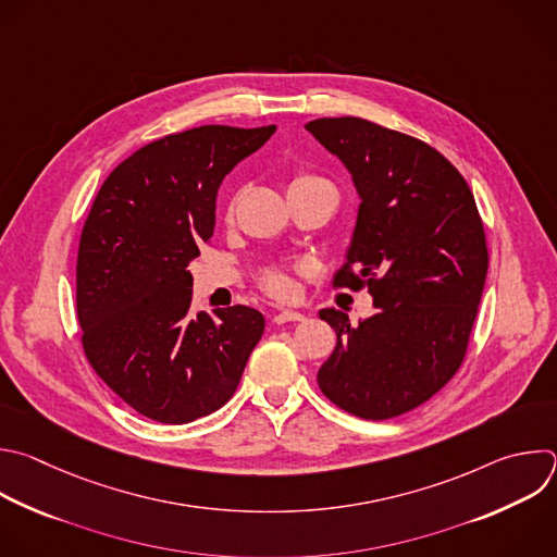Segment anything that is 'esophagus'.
Returning <instances> with one entry per match:
<instances>
[{"instance_id":"esophagus-1","label":"esophagus","mask_w":557,"mask_h":557,"mask_svg":"<svg viewBox=\"0 0 557 557\" xmlns=\"http://www.w3.org/2000/svg\"><path fill=\"white\" fill-rule=\"evenodd\" d=\"M306 317L301 312H295V310H282V312H275L273 314V323L282 325V323H288V321H304Z\"/></svg>"}]
</instances>
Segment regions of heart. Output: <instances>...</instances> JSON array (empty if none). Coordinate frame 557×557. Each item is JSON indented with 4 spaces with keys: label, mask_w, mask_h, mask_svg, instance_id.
<instances>
[{
    "label": "heart",
    "mask_w": 557,
    "mask_h": 557,
    "mask_svg": "<svg viewBox=\"0 0 557 557\" xmlns=\"http://www.w3.org/2000/svg\"><path fill=\"white\" fill-rule=\"evenodd\" d=\"M295 193H327V195L336 197V195H334V185H332L327 178H323V176H319V174H310V172H299V174H295V176L290 178V183H288V195H295ZM232 214H234V203H232L230 210H227V216H232ZM262 284H264L267 293H271L273 297L286 299V297L293 295V282H290V277H288L286 273H282V271H271V273H267L264 280H262Z\"/></svg>",
    "instance_id": "b5f03b06"
}]
</instances>
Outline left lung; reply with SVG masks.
I'll use <instances>...</instances> for the list:
<instances>
[{"mask_svg":"<svg viewBox=\"0 0 557 557\" xmlns=\"http://www.w3.org/2000/svg\"><path fill=\"white\" fill-rule=\"evenodd\" d=\"M306 131L341 159L360 199L334 284L374 297L358 325L319 310L336 347L317 383L343 411L389 420L435 396L466 356L487 273L483 223L466 178L429 144L349 115Z\"/></svg>","mask_w":557,"mask_h":557,"instance_id":"1","label":"left lung"}]
</instances>
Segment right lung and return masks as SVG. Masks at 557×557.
<instances>
[{
	"label": "right lung",
	"instance_id": "add662e5",
	"mask_svg": "<svg viewBox=\"0 0 557 557\" xmlns=\"http://www.w3.org/2000/svg\"><path fill=\"white\" fill-rule=\"evenodd\" d=\"M275 133L199 126L124 159L83 227L76 310L96 374L137 413L188 424L236 392L264 332L249 306L190 314V264L214 234L223 178Z\"/></svg>",
	"mask_w": 557,
	"mask_h": 557
}]
</instances>
